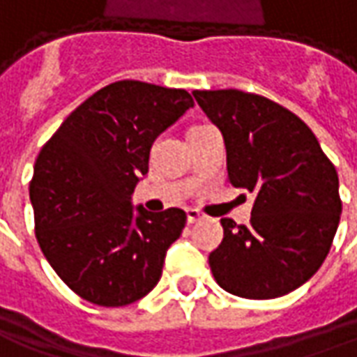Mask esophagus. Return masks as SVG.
I'll return each mask as SVG.
<instances>
[{"label": "esophagus", "mask_w": 357, "mask_h": 357, "mask_svg": "<svg viewBox=\"0 0 357 357\" xmlns=\"http://www.w3.org/2000/svg\"><path fill=\"white\" fill-rule=\"evenodd\" d=\"M203 218V214L199 213L197 208H187V222L189 224H195V222H199Z\"/></svg>", "instance_id": "34e87169"}]
</instances>
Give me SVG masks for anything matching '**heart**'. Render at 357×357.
Instances as JSON below:
<instances>
[{
  "label": "heart",
  "instance_id": "b5f03b06",
  "mask_svg": "<svg viewBox=\"0 0 357 357\" xmlns=\"http://www.w3.org/2000/svg\"><path fill=\"white\" fill-rule=\"evenodd\" d=\"M197 127H199V126H197Z\"/></svg>",
  "mask_w": 357,
  "mask_h": 357
}]
</instances>
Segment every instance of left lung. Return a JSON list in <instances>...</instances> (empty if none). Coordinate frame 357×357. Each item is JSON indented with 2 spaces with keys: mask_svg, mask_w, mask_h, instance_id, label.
Returning <instances> with one entry per match:
<instances>
[{
  "mask_svg": "<svg viewBox=\"0 0 357 357\" xmlns=\"http://www.w3.org/2000/svg\"><path fill=\"white\" fill-rule=\"evenodd\" d=\"M220 129L228 181L255 193L249 224L222 218L224 239L208 255L220 288L273 300L305 284L323 265L342 213L338 174L313 131L259 94L195 91Z\"/></svg>",
  "mask_w": 357,
  "mask_h": 357,
  "instance_id": "1",
  "label": "left lung"
}]
</instances>
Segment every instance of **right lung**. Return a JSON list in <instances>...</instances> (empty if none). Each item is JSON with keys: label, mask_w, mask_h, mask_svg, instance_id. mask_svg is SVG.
<instances>
[{"label": "right lung", "mask_w": 357, "mask_h": 357, "mask_svg": "<svg viewBox=\"0 0 357 357\" xmlns=\"http://www.w3.org/2000/svg\"><path fill=\"white\" fill-rule=\"evenodd\" d=\"M193 108L183 89L118 81L71 112L42 146L31 181L34 230L57 276L83 300L121 307L158 284L181 208L153 214L131 195L156 137Z\"/></svg>", "instance_id": "obj_1"}]
</instances>
